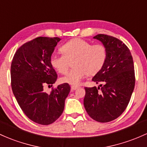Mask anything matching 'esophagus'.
<instances>
[{
	"mask_svg": "<svg viewBox=\"0 0 147 147\" xmlns=\"http://www.w3.org/2000/svg\"><path fill=\"white\" fill-rule=\"evenodd\" d=\"M79 88V86H71V90H72V91H75V90H76L77 88Z\"/></svg>",
	"mask_w": 147,
	"mask_h": 147,
	"instance_id": "obj_1",
	"label": "esophagus"
}]
</instances>
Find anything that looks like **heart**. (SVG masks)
Returning a JSON list of instances; mask_svg holds the SVG:
<instances>
[{
  "label": "heart",
  "instance_id": "heart-1",
  "mask_svg": "<svg viewBox=\"0 0 147 147\" xmlns=\"http://www.w3.org/2000/svg\"><path fill=\"white\" fill-rule=\"evenodd\" d=\"M60 49L63 54H52L50 63L59 73L65 74L69 67L68 60L75 58L73 62L75 68L62 78L63 82L73 86L78 85L88 74L94 75L99 72L107 60V49L104 45H92L81 38L70 40Z\"/></svg>",
  "mask_w": 147,
  "mask_h": 147
}]
</instances>
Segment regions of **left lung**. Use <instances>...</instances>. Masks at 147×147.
Instances as JSON below:
<instances>
[{
  "label": "left lung",
  "mask_w": 147,
  "mask_h": 147,
  "mask_svg": "<svg viewBox=\"0 0 147 147\" xmlns=\"http://www.w3.org/2000/svg\"><path fill=\"white\" fill-rule=\"evenodd\" d=\"M93 38L105 47L107 56L102 68L92 78L103 85L85 87L84 105L92 119L107 123L118 118L128 106L135 87L133 60L128 47L120 40L104 34Z\"/></svg>",
  "instance_id": "1"
}]
</instances>
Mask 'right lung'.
<instances>
[{
  "label": "right lung",
  "instance_id": "right-lung-1",
  "mask_svg": "<svg viewBox=\"0 0 147 147\" xmlns=\"http://www.w3.org/2000/svg\"><path fill=\"white\" fill-rule=\"evenodd\" d=\"M59 38L39 37L17 49L11 64V86L24 114L41 125H49L60 117L70 91L67 83L59 85L50 93L45 87L52 86L57 74L50 57Z\"/></svg>",
  "mask_w": 147,
  "mask_h": 147
}]
</instances>
